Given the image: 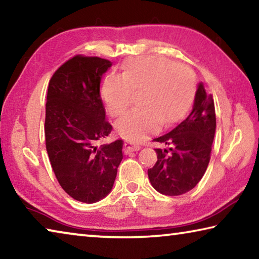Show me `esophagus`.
I'll return each instance as SVG.
<instances>
[{
  "label": "esophagus",
  "instance_id": "34e87169",
  "mask_svg": "<svg viewBox=\"0 0 259 259\" xmlns=\"http://www.w3.org/2000/svg\"><path fill=\"white\" fill-rule=\"evenodd\" d=\"M139 150H140V146L138 144H135L134 142H131V140H126L124 144V152L126 154H129L131 152H137Z\"/></svg>",
  "mask_w": 259,
  "mask_h": 259
}]
</instances>
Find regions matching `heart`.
Wrapping results in <instances>:
<instances>
[{
    "label": "heart",
    "mask_w": 259,
    "mask_h": 259,
    "mask_svg": "<svg viewBox=\"0 0 259 259\" xmlns=\"http://www.w3.org/2000/svg\"><path fill=\"white\" fill-rule=\"evenodd\" d=\"M139 105L117 121V131L129 140H140L164 124L181 119L194 97V78L190 68L163 57H140L124 65L119 75H108L102 85V98L112 116H121L133 103Z\"/></svg>",
    "instance_id": "obj_1"
}]
</instances>
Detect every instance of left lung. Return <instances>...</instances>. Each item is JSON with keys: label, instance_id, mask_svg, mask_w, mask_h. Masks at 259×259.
I'll use <instances>...</instances> for the list:
<instances>
[{"label": "left lung", "instance_id": "left-lung-1", "mask_svg": "<svg viewBox=\"0 0 259 259\" xmlns=\"http://www.w3.org/2000/svg\"><path fill=\"white\" fill-rule=\"evenodd\" d=\"M214 133L212 96L205 93L200 82L186 119L169 133L153 139L164 147L155 148L157 161L147 171L152 186L170 196L182 195L194 188L207 170Z\"/></svg>", "mask_w": 259, "mask_h": 259}]
</instances>
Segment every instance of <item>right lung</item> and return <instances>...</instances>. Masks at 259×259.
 <instances>
[{"label":"right lung","instance_id":"1","mask_svg":"<svg viewBox=\"0 0 259 259\" xmlns=\"http://www.w3.org/2000/svg\"><path fill=\"white\" fill-rule=\"evenodd\" d=\"M112 66L99 57L75 56L57 69L48 88L46 146L63 190L95 203L111 193L123 159V140L98 146L111 134L100 82Z\"/></svg>","mask_w":259,"mask_h":259}]
</instances>
